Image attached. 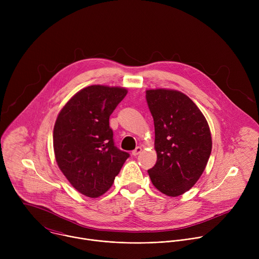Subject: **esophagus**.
<instances>
[{"label":"esophagus","mask_w":259,"mask_h":259,"mask_svg":"<svg viewBox=\"0 0 259 259\" xmlns=\"http://www.w3.org/2000/svg\"><path fill=\"white\" fill-rule=\"evenodd\" d=\"M141 151H142V147L141 146H137L134 151H132V155L133 156H137V155H139L141 153Z\"/></svg>","instance_id":"esophagus-1"}]
</instances>
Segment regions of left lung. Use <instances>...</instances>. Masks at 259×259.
I'll return each instance as SVG.
<instances>
[{"label": "left lung", "mask_w": 259, "mask_h": 259, "mask_svg": "<svg viewBox=\"0 0 259 259\" xmlns=\"http://www.w3.org/2000/svg\"><path fill=\"white\" fill-rule=\"evenodd\" d=\"M155 124L157 163L149 175L155 188L177 197L199 180L208 163L212 139L209 125L195 102L170 89L146 90Z\"/></svg>", "instance_id": "left-lung-1"}]
</instances>
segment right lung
<instances>
[{
  "label": "right lung",
  "instance_id": "add662e5",
  "mask_svg": "<svg viewBox=\"0 0 259 259\" xmlns=\"http://www.w3.org/2000/svg\"><path fill=\"white\" fill-rule=\"evenodd\" d=\"M127 89L88 86L62 107L53 130L57 165L79 193L97 198L113 186L129 154L114 143L109 116Z\"/></svg>",
  "mask_w": 259,
  "mask_h": 259
}]
</instances>
